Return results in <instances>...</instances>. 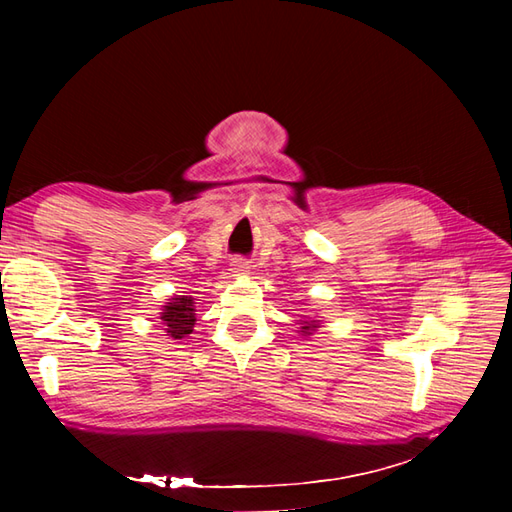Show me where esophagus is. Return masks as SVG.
<instances>
[{"instance_id": "1", "label": "esophagus", "mask_w": 512, "mask_h": 512, "mask_svg": "<svg viewBox=\"0 0 512 512\" xmlns=\"http://www.w3.org/2000/svg\"><path fill=\"white\" fill-rule=\"evenodd\" d=\"M232 271H235V273H247V269H250V267H247V262L245 260H232Z\"/></svg>"}]
</instances>
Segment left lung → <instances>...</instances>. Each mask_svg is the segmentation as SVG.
Instances as JSON below:
<instances>
[{
	"instance_id": "1",
	"label": "left lung",
	"mask_w": 512,
	"mask_h": 512,
	"mask_svg": "<svg viewBox=\"0 0 512 512\" xmlns=\"http://www.w3.org/2000/svg\"><path fill=\"white\" fill-rule=\"evenodd\" d=\"M301 324H303L301 333H305V335H312V331L318 329V322H316V320H312V322H301Z\"/></svg>"
}]
</instances>
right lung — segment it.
<instances>
[{"label":"right lung","instance_id":"1","mask_svg":"<svg viewBox=\"0 0 512 512\" xmlns=\"http://www.w3.org/2000/svg\"><path fill=\"white\" fill-rule=\"evenodd\" d=\"M164 320V331L173 339L190 337L196 324V309L192 297H173L164 305V312L160 316Z\"/></svg>","mask_w":512,"mask_h":512}]
</instances>
